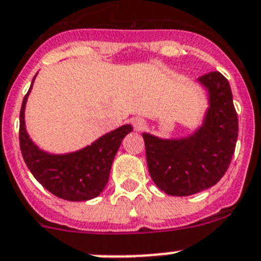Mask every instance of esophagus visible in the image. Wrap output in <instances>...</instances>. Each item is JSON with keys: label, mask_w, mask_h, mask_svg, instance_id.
<instances>
[{"label": "esophagus", "mask_w": 261, "mask_h": 261, "mask_svg": "<svg viewBox=\"0 0 261 261\" xmlns=\"http://www.w3.org/2000/svg\"><path fill=\"white\" fill-rule=\"evenodd\" d=\"M133 126H135L136 130H142V129L146 128V121L141 118H136L133 120Z\"/></svg>", "instance_id": "1"}]
</instances>
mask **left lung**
Returning <instances> with one entry per match:
<instances>
[{
  "mask_svg": "<svg viewBox=\"0 0 261 261\" xmlns=\"http://www.w3.org/2000/svg\"><path fill=\"white\" fill-rule=\"evenodd\" d=\"M208 92L204 120L193 135L163 140L142 133L150 176L166 194L186 197L211 188L228 171L238 137L229 81L217 71L198 79Z\"/></svg>",
  "mask_w": 261,
  "mask_h": 261,
  "instance_id": "left-lung-1",
  "label": "left lung"
}]
</instances>
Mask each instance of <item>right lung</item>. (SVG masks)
Listing matches in <instances>:
<instances>
[{"label":"right lung","instance_id":"obj_1","mask_svg":"<svg viewBox=\"0 0 261 261\" xmlns=\"http://www.w3.org/2000/svg\"><path fill=\"white\" fill-rule=\"evenodd\" d=\"M35 79L21 103L19 125L21 155L28 169L46 190L64 200L81 202L98 197L109 182L115 155L123 138L133 130L132 125L125 124L75 152L49 154L38 149L28 136L24 121L25 103Z\"/></svg>","mask_w":261,"mask_h":261}]
</instances>
